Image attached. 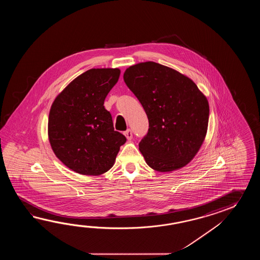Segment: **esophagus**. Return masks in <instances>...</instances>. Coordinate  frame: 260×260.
I'll return each mask as SVG.
<instances>
[{
  "label": "esophagus",
  "mask_w": 260,
  "mask_h": 260,
  "mask_svg": "<svg viewBox=\"0 0 260 260\" xmlns=\"http://www.w3.org/2000/svg\"><path fill=\"white\" fill-rule=\"evenodd\" d=\"M124 134V136L126 137V138H127L128 140H131L133 138V133L130 129H127L125 132L123 133Z\"/></svg>",
  "instance_id": "esophagus-1"
}]
</instances>
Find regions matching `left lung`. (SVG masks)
<instances>
[{
  "label": "left lung",
  "mask_w": 260,
  "mask_h": 260,
  "mask_svg": "<svg viewBox=\"0 0 260 260\" xmlns=\"http://www.w3.org/2000/svg\"><path fill=\"white\" fill-rule=\"evenodd\" d=\"M123 80L149 119L148 134L139 142L147 165L158 172L187 166L207 132L206 96L189 78L152 61L129 67Z\"/></svg>",
  "instance_id": "8db88e82"
}]
</instances>
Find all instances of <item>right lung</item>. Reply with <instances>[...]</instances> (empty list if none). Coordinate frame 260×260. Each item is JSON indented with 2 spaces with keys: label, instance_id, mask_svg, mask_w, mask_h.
<instances>
[{
  "label": "right lung",
  "instance_id": "add662e5",
  "mask_svg": "<svg viewBox=\"0 0 260 260\" xmlns=\"http://www.w3.org/2000/svg\"><path fill=\"white\" fill-rule=\"evenodd\" d=\"M119 69H91L75 78L51 106L48 138L55 156L72 171L100 176L114 165L126 138L114 131L104 107Z\"/></svg>",
  "mask_w": 260,
  "mask_h": 260
}]
</instances>
